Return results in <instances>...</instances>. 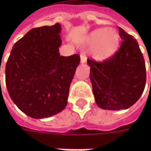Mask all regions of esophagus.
<instances>
[{"label": "esophagus", "mask_w": 151, "mask_h": 151, "mask_svg": "<svg viewBox=\"0 0 151 151\" xmlns=\"http://www.w3.org/2000/svg\"><path fill=\"white\" fill-rule=\"evenodd\" d=\"M80 58H81V63H82V64H84V63L86 62V60H87V58H86V56L85 53L84 52L81 53V55H80Z\"/></svg>", "instance_id": "obj_1"}]
</instances>
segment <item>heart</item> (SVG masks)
Masks as SVG:
<instances>
[{"label": "heart", "instance_id": "heart-1", "mask_svg": "<svg viewBox=\"0 0 151 151\" xmlns=\"http://www.w3.org/2000/svg\"><path fill=\"white\" fill-rule=\"evenodd\" d=\"M120 40V35L116 30L99 28L88 35L85 43L92 49V56L95 60L104 61L116 52Z\"/></svg>", "mask_w": 151, "mask_h": 151}]
</instances>
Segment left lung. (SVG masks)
<instances>
[{
    "label": "left lung",
    "instance_id": "8db88e82",
    "mask_svg": "<svg viewBox=\"0 0 151 151\" xmlns=\"http://www.w3.org/2000/svg\"><path fill=\"white\" fill-rule=\"evenodd\" d=\"M119 32L123 42L114 56L103 62L87 60L95 102L105 110L130 108L146 86V65L136 39L122 28Z\"/></svg>",
    "mask_w": 151,
    "mask_h": 151
}]
</instances>
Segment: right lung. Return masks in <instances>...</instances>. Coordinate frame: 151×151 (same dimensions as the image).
Wrapping results in <instances>:
<instances>
[{"mask_svg": "<svg viewBox=\"0 0 151 151\" xmlns=\"http://www.w3.org/2000/svg\"><path fill=\"white\" fill-rule=\"evenodd\" d=\"M59 23L33 28L14 43L5 66L9 95L35 119L59 113L67 105L69 86L80 56L60 55Z\"/></svg>", "mask_w": 151, "mask_h": 151, "instance_id": "obj_1", "label": "right lung"}]
</instances>
